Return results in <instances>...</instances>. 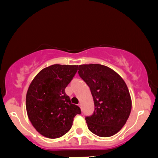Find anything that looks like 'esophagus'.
<instances>
[{"label":"esophagus","mask_w":158,"mask_h":158,"mask_svg":"<svg viewBox=\"0 0 158 158\" xmlns=\"http://www.w3.org/2000/svg\"><path fill=\"white\" fill-rule=\"evenodd\" d=\"M78 106H79V107H80V109H81V106H82V105H81V103H79V105H78Z\"/></svg>","instance_id":"esophagus-1"}]
</instances>
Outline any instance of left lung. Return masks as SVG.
<instances>
[{"instance_id":"8db88e82","label":"left lung","mask_w":158,"mask_h":158,"mask_svg":"<svg viewBox=\"0 0 158 158\" xmlns=\"http://www.w3.org/2000/svg\"><path fill=\"white\" fill-rule=\"evenodd\" d=\"M78 73L94 101L93 114L85 117L88 128L99 137H111L126 123L132 109L126 84L114 70L100 64L79 65Z\"/></svg>"}]
</instances>
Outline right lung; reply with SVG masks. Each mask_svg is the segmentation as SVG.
Instances as JSON below:
<instances>
[{
    "mask_svg": "<svg viewBox=\"0 0 158 158\" xmlns=\"http://www.w3.org/2000/svg\"><path fill=\"white\" fill-rule=\"evenodd\" d=\"M77 68L78 65H52L42 69L29 85L26 97L28 119L45 137H62L70 130L74 116L81 114L65 92Z\"/></svg>",
    "mask_w": 158,
    "mask_h": 158,
    "instance_id": "1",
    "label": "right lung"
}]
</instances>
